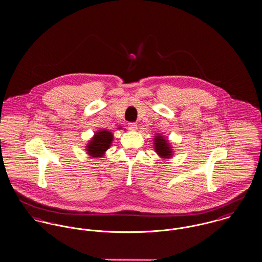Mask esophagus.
I'll list each match as a JSON object with an SVG mask.
<instances>
[{
	"instance_id": "1",
	"label": "esophagus",
	"mask_w": 262,
	"mask_h": 262,
	"mask_svg": "<svg viewBox=\"0 0 262 262\" xmlns=\"http://www.w3.org/2000/svg\"><path fill=\"white\" fill-rule=\"evenodd\" d=\"M127 125H128V129H129V130H133V132L137 130V128H138V125H137V123H135V122H129Z\"/></svg>"
}]
</instances>
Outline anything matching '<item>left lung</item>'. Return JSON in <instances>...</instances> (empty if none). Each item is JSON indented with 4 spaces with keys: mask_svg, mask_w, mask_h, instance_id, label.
Segmentation results:
<instances>
[{
    "mask_svg": "<svg viewBox=\"0 0 262 262\" xmlns=\"http://www.w3.org/2000/svg\"><path fill=\"white\" fill-rule=\"evenodd\" d=\"M155 150L158 155L163 158H169L172 153L169 144L162 136H158L155 138Z\"/></svg>",
    "mask_w": 262,
    "mask_h": 262,
    "instance_id": "obj_1",
    "label": "left lung"
}]
</instances>
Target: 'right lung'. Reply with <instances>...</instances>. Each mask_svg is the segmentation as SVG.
<instances>
[{
	"instance_id": "obj_1",
	"label": "right lung",
	"mask_w": 262,
	"mask_h": 262,
	"mask_svg": "<svg viewBox=\"0 0 262 262\" xmlns=\"http://www.w3.org/2000/svg\"><path fill=\"white\" fill-rule=\"evenodd\" d=\"M112 134L108 130H101L96 133L92 141L87 146L88 154L92 157H102L105 151L109 148L112 142Z\"/></svg>"
}]
</instances>
